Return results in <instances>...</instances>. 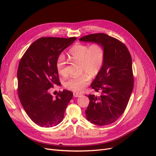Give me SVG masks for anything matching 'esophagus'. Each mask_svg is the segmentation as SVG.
<instances>
[{
  "label": "esophagus",
  "instance_id": "esophagus-1",
  "mask_svg": "<svg viewBox=\"0 0 156 156\" xmlns=\"http://www.w3.org/2000/svg\"><path fill=\"white\" fill-rule=\"evenodd\" d=\"M82 96V94H81L75 93V92H74V93H73V96H74V97H75V98L80 97V96Z\"/></svg>",
  "mask_w": 156,
  "mask_h": 156
}]
</instances>
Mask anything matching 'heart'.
<instances>
[{
    "label": "heart",
    "mask_w": 156,
    "mask_h": 156,
    "mask_svg": "<svg viewBox=\"0 0 156 156\" xmlns=\"http://www.w3.org/2000/svg\"><path fill=\"white\" fill-rule=\"evenodd\" d=\"M69 59L73 62L81 64V75L71 77L66 81L64 87L75 92H82L90 83V78H94L100 73L105 60V50L100 43L91 45L77 43L68 51ZM66 60L63 55L56 59V68L59 74L64 75Z\"/></svg>",
    "instance_id": "heart-1"
}]
</instances>
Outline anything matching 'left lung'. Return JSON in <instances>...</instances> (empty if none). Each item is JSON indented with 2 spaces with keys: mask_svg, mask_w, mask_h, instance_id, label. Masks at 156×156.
Masks as SVG:
<instances>
[{
  "mask_svg": "<svg viewBox=\"0 0 156 156\" xmlns=\"http://www.w3.org/2000/svg\"><path fill=\"white\" fill-rule=\"evenodd\" d=\"M79 40L100 43L105 50L104 65L90 84L101 94L88 95L87 119L98 126L112 124L124 113L133 91L134 79L129 51L122 41L104 33L84 36Z\"/></svg>",
  "mask_w": 156,
  "mask_h": 156,
  "instance_id": "obj_1",
  "label": "left lung"
}]
</instances>
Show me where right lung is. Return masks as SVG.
Masks as SVG:
<instances>
[{"mask_svg":"<svg viewBox=\"0 0 156 156\" xmlns=\"http://www.w3.org/2000/svg\"><path fill=\"white\" fill-rule=\"evenodd\" d=\"M75 40V37H40L30 45L20 60L17 74L18 96L27 115L41 127L60 124L73 98V93L68 90L59 91L54 97L49 90L60 84L56 59Z\"/></svg>","mask_w":156,"mask_h":156,"instance_id":"obj_1","label":"right lung"}]
</instances>
